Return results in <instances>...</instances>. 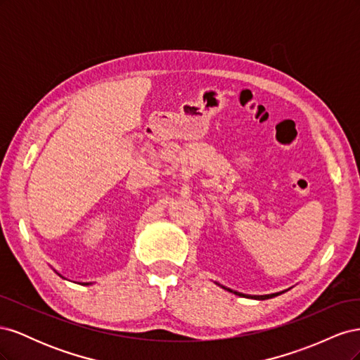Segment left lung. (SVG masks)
<instances>
[{
  "label": "left lung",
  "instance_id": "obj_1",
  "mask_svg": "<svg viewBox=\"0 0 360 360\" xmlns=\"http://www.w3.org/2000/svg\"><path fill=\"white\" fill-rule=\"evenodd\" d=\"M216 285H219V287H222L224 290H226V291H230V292H234V294H237V296H242V297H248V299H255V300H266V299H271V297H275V296H279V294H282V292H285L287 290H284V291H279V292H271V294H263V296H252V294H243V292H238V291H234V290H231V288H228V287H225V285H221L219 282H214ZM290 290V288H288Z\"/></svg>",
  "mask_w": 360,
  "mask_h": 360
}]
</instances>
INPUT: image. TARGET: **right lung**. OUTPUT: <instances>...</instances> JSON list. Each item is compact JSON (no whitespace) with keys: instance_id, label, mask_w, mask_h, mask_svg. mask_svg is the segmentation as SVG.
Segmentation results:
<instances>
[{"instance_id":"add662e5","label":"right lung","mask_w":360,"mask_h":360,"mask_svg":"<svg viewBox=\"0 0 360 360\" xmlns=\"http://www.w3.org/2000/svg\"><path fill=\"white\" fill-rule=\"evenodd\" d=\"M53 271H56V274H57V275H58V276H61V278H64V276H63V275H60V274H58V271H57V270H53ZM64 279H66V278H64ZM91 284H93V282H82V285H91Z\"/></svg>"}]
</instances>
